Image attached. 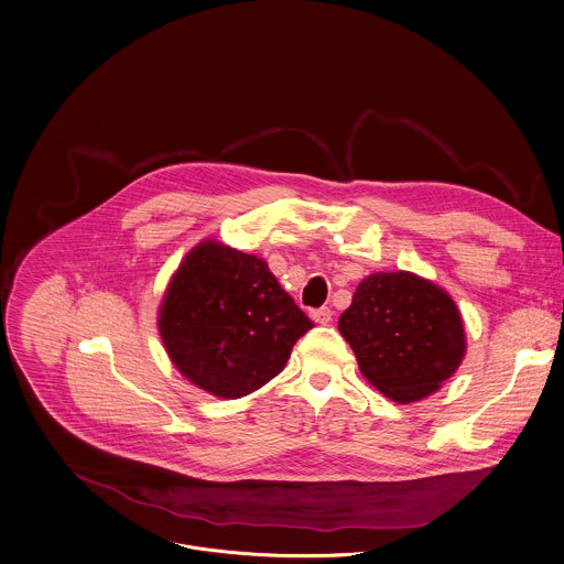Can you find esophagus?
Wrapping results in <instances>:
<instances>
[{"mask_svg": "<svg viewBox=\"0 0 564 564\" xmlns=\"http://www.w3.org/2000/svg\"><path fill=\"white\" fill-rule=\"evenodd\" d=\"M310 315H312V319L315 324H328L330 317H333V312H330L328 307H319V310H313Z\"/></svg>", "mask_w": 564, "mask_h": 564, "instance_id": "obj_1", "label": "esophagus"}]
</instances>
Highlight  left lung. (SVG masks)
I'll return each mask as SVG.
<instances>
[{
    "mask_svg": "<svg viewBox=\"0 0 564 564\" xmlns=\"http://www.w3.org/2000/svg\"><path fill=\"white\" fill-rule=\"evenodd\" d=\"M337 326L361 375L398 404L433 395L467 350L452 296L406 270L366 276Z\"/></svg>",
    "mask_w": 564,
    "mask_h": 564,
    "instance_id": "1",
    "label": "left lung"
}]
</instances>
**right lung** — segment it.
<instances>
[{
  "mask_svg": "<svg viewBox=\"0 0 564 564\" xmlns=\"http://www.w3.org/2000/svg\"><path fill=\"white\" fill-rule=\"evenodd\" d=\"M312 326L261 257L212 238L184 257L158 312L173 366L225 400L249 395L281 375Z\"/></svg>",
  "mask_w": 564,
  "mask_h": 564,
  "instance_id": "1",
  "label": "right lung"
}]
</instances>
